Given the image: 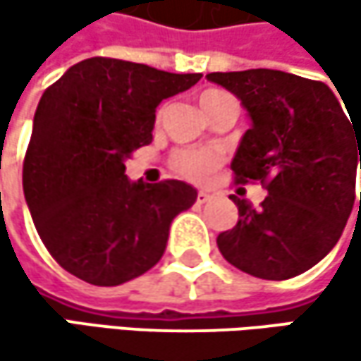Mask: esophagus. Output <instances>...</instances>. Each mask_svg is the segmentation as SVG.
I'll return each mask as SVG.
<instances>
[{
  "instance_id": "1",
  "label": "esophagus",
  "mask_w": 361,
  "mask_h": 361,
  "mask_svg": "<svg viewBox=\"0 0 361 361\" xmlns=\"http://www.w3.org/2000/svg\"><path fill=\"white\" fill-rule=\"evenodd\" d=\"M211 198H213V194L209 190H198V202H207Z\"/></svg>"
}]
</instances>
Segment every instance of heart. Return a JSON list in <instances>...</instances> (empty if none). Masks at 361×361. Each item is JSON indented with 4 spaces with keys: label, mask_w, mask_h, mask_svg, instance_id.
Returning a JSON list of instances; mask_svg holds the SVG:
<instances>
[{
    "label": "heart",
    "mask_w": 361,
    "mask_h": 361,
    "mask_svg": "<svg viewBox=\"0 0 361 361\" xmlns=\"http://www.w3.org/2000/svg\"><path fill=\"white\" fill-rule=\"evenodd\" d=\"M228 96L226 92L221 90H204L200 94V106L202 110L211 109L219 98ZM219 154L211 152V150H200V148H183V150H178L171 159V165L173 169L180 173L181 178L192 181H202L217 165H219Z\"/></svg>",
    "instance_id": "b5f03b06"
}]
</instances>
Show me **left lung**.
<instances>
[{
  "mask_svg": "<svg viewBox=\"0 0 361 361\" xmlns=\"http://www.w3.org/2000/svg\"><path fill=\"white\" fill-rule=\"evenodd\" d=\"M207 79L232 92L252 121L232 161L234 180L267 190L257 211L232 194L238 224L217 236V247L255 278L299 276L332 251L351 215L361 123L347 118L343 98L322 81L271 68Z\"/></svg>",
  "mask_w": 361,
  "mask_h": 361,
  "instance_id": "1",
  "label": "left lung"
}]
</instances>
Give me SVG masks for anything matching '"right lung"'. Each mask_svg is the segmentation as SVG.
I'll list each match as a JSON object with an SVG mask.
<instances>
[{"mask_svg": "<svg viewBox=\"0 0 361 361\" xmlns=\"http://www.w3.org/2000/svg\"><path fill=\"white\" fill-rule=\"evenodd\" d=\"M200 77L98 56L43 92L23 188L39 238L73 276L116 286L161 261L171 221L196 190L178 180L129 181L125 161L152 142L157 106Z\"/></svg>", "mask_w": 361, "mask_h": 361, "instance_id": "right-lung-1", "label": "right lung"}]
</instances>
